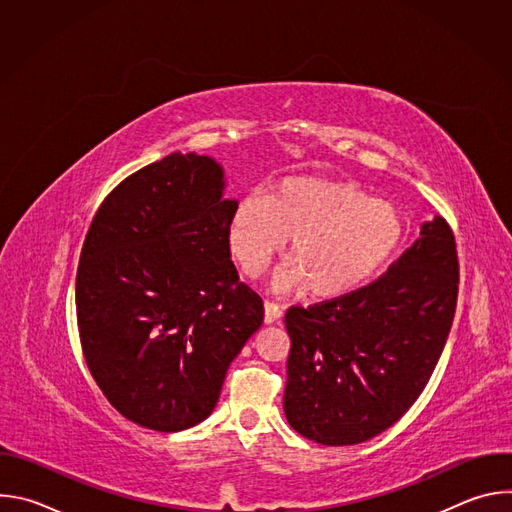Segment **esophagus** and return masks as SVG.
Masks as SVG:
<instances>
[{
    "label": "esophagus",
    "instance_id": "1",
    "mask_svg": "<svg viewBox=\"0 0 512 512\" xmlns=\"http://www.w3.org/2000/svg\"><path fill=\"white\" fill-rule=\"evenodd\" d=\"M281 314H283V306H279L275 302H265V322L267 324L277 322L281 318Z\"/></svg>",
    "mask_w": 512,
    "mask_h": 512
}]
</instances>
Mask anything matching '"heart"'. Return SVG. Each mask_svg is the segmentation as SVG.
I'll list each match as a JSON object with an SVG mask.
<instances>
[{
  "label": "heart",
  "instance_id": "heart-1",
  "mask_svg": "<svg viewBox=\"0 0 512 512\" xmlns=\"http://www.w3.org/2000/svg\"><path fill=\"white\" fill-rule=\"evenodd\" d=\"M291 237L289 267L273 277L279 291L340 298L373 279L397 253L403 221L385 200L348 182L285 178L271 194L239 200L229 223V247L257 275Z\"/></svg>",
  "mask_w": 512,
  "mask_h": 512
}]
</instances>
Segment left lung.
I'll use <instances>...</instances> for the list:
<instances>
[{"label": "left lung", "instance_id": "obj_1", "mask_svg": "<svg viewBox=\"0 0 512 512\" xmlns=\"http://www.w3.org/2000/svg\"><path fill=\"white\" fill-rule=\"evenodd\" d=\"M458 277L454 233L433 216L377 281L330 302L289 308V425L322 446H354L401 419L442 356Z\"/></svg>", "mask_w": 512, "mask_h": 512}]
</instances>
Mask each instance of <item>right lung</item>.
Wrapping results in <instances>:
<instances>
[{
  "instance_id": "right-lung-1",
  "label": "right lung",
  "mask_w": 512,
  "mask_h": 512,
  "mask_svg": "<svg viewBox=\"0 0 512 512\" xmlns=\"http://www.w3.org/2000/svg\"><path fill=\"white\" fill-rule=\"evenodd\" d=\"M225 170L174 152L125 178L97 210L77 271L87 367L129 421L182 431L216 407L263 324L231 261Z\"/></svg>"
}]
</instances>
